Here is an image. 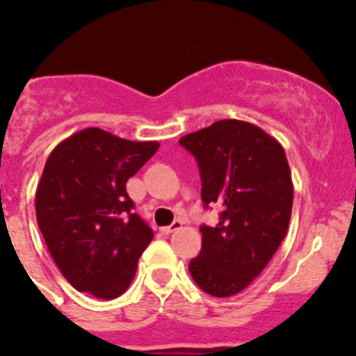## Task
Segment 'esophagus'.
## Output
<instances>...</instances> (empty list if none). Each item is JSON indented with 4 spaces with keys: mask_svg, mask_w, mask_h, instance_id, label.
Instances as JSON below:
<instances>
[{
    "mask_svg": "<svg viewBox=\"0 0 356 356\" xmlns=\"http://www.w3.org/2000/svg\"><path fill=\"white\" fill-rule=\"evenodd\" d=\"M180 228H181V221H172L169 226H163L162 234L169 235V234H172V232H178Z\"/></svg>",
    "mask_w": 356,
    "mask_h": 356,
    "instance_id": "34e87169",
    "label": "esophagus"
}]
</instances>
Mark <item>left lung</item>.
<instances>
[{"mask_svg":"<svg viewBox=\"0 0 356 356\" xmlns=\"http://www.w3.org/2000/svg\"><path fill=\"white\" fill-rule=\"evenodd\" d=\"M180 144L197 162L205 209H222L216 226L200 228L201 251L188 271L207 294L235 296L264 271L287 234L294 197L287 156L275 137L237 119L213 122Z\"/></svg>","mask_w":356,"mask_h":356,"instance_id":"obj_1","label":"left lung"}]
</instances>
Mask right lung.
<instances>
[{"label": "right lung", "instance_id": "add662e5", "mask_svg": "<svg viewBox=\"0 0 356 356\" xmlns=\"http://www.w3.org/2000/svg\"><path fill=\"white\" fill-rule=\"evenodd\" d=\"M159 146L85 128L46 160L35 193L37 225L76 291L114 300L130 287L153 229L131 210L127 181Z\"/></svg>", "mask_w": 356, "mask_h": 356}]
</instances>
